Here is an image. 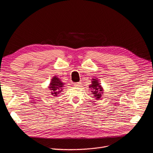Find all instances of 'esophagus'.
Masks as SVG:
<instances>
[{"mask_svg":"<svg viewBox=\"0 0 153 153\" xmlns=\"http://www.w3.org/2000/svg\"><path fill=\"white\" fill-rule=\"evenodd\" d=\"M74 86L76 87H81V85L82 84L80 83V82H76V83H74Z\"/></svg>","mask_w":153,"mask_h":153,"instance_id":"34e87169","label":"esophagus"}]
</instances>
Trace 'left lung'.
Returning a JSON list of instances; mask_svg holds the SVG:
<instances>
[{
    "label": "left lung",
    "mask_w": 153,
    "mask_h": 153,
    "mask_svg": "<svg viewBox=\"0 0 153 153\" xmlns=\"http://www.w3.org/2000/svg\"><path fill=\"white\" fill-rule=\"evenodd\" d=\"M89 86V87L91 88L92 89V94L94 95L95 99L97 100L99 99L101 97L102 94L103 93V88L100 85V83H99L98 80L96 79H92V84Z\"/></svg>",
    "instance_id": "left-lung-1"
}]
</instances>
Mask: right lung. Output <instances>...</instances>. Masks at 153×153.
<instances>
[{"label":"right lung","mask_w":153,"mask_h":153,"mask_svg":"<svg viewBox=\"0 0 153 153\" xmlns=\"http://www.w3.org/2000/svg\"><path fill=\"white\" fill-rule=\"evenodd\" d=\"M63 85L64 83L61 81V80L56 76H54L48 88L51 91V94L55 97L62 92Z\"/></svg>","instance_id":"right-lung-1"}]
</instances>
